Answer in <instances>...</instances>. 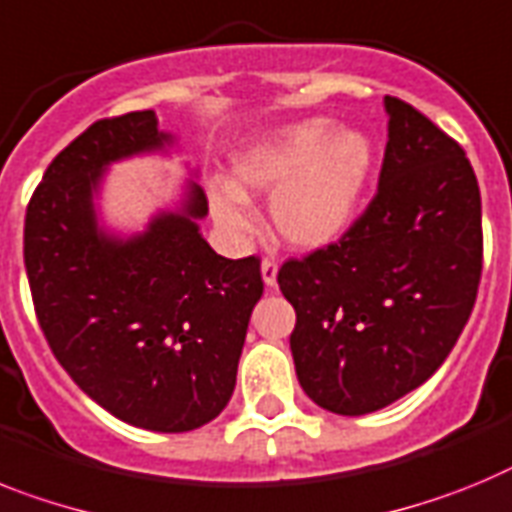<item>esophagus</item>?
<instances>
[{
    "label": "esophagus",
    "mask_w": 512,
    "mask_h": 512,
    "mask_svg": "<svg viewBox=\"0 0 512 512\" xmlns=\"http://www.w3.org/2000/svg\"><path fill=\"white\" fill-rule=\"evenodd\" d=\"M260 270H262V281H265V286L273 288L275 278H278V262H275L273 257H265L260 265Z\"/></svg>",
    "instance_id": "1"
}]
</instances>
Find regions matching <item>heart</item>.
<instances>
[{
	"instance_id": "obj_1",
	"label": "heart",
	"mask_w": 512,
	"mask_h": 512,
	"mask_svg": "<svg viewBox=\"0 0 512 512\" xmlns=\"http://www.w3.org/2000/svg\"><path fill=\"white\" fill-rule=\"evenodd\" d=\"M376 149L363 131L306 118L242 149L231 162V188L211 190L216 224L244 237L255 229L247 195H273L270 221L283 242L317 250L348 229L371 180Z\"/></svg>"
}]
</instances>
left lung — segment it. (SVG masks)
I'll return each mask as SVG.
<instances>
[{"label":"left lung","mask_w":512,"mask_h":512,"mask_svg":"<svg viewBox=\"0 0 512 512\" xmlns=\"http://www.w3.org/2000/svg\"><path fill=\"white\" fill-rule=\"evenodd\" d=\"M379 190L340 242L283 262L301 389L335 415H368L433 376L482 278V198L464 149L399 97Z\"/></svg>","instance_id":"8db88e82"}]
</instances>
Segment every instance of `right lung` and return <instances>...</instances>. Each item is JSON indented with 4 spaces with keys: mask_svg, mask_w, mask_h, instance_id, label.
<instances>
[{
    "mask_svg": "<svg viewBox=\"0 0 512 512\" xmlns=\"http://www.w3.org/2000/svg\"><path fill=\"white\" fill-rule=\"evenodd\" d=\"M170 144L154 110L102 118L71 141L28 203L25 270L38 324L74 384L128 425L185 433L231 399L262 275L255 255L226 260L201 237L198 182L141 234L97 224L110 164Z\"/></svg>",
    "mask_w": 512,
    "mask_h": 512,
    "instance_id": "1",
    "label": "right lung"
}]
</instances>
